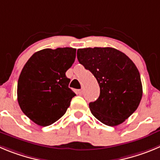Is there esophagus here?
I'll return each instance as SVG.
<instances>
[{"label":"esophagus","mask_w":160,"mask_h":160,"mask_svg":"<svg viewBox=\"0 0 160 160\" xmlns=\"http://www.w3.org/2000/svg\"><path fill=\"white\" fill-rule=\"evenodd\" d=\"M83 91L82 90V89H80V90H78V94L79 95H83Z\"/></svg>","instance_id":"esophagus-1"}]
</instances>
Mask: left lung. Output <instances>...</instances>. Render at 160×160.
I'll return each instance as SVG.
<instances>
[{
    "mask_svg": "<svg viewBox=\"0 0 160 160\" xmlns=\"http://www.w3.org/2000/svg\"><path fill=\"white\" fill-rule=\"evenodd\" d=\"M77 59L93 74L100 88L98 99L89 103L92 114L109 126L125 122L142 98L141 76L135 64L111 47L78 49Z\"/></svg>",
    "mask_w": 160,
    "mask_h": 160,
    "instance_id": "8db88e82",
    "label": "left lung"
}]
</instances>
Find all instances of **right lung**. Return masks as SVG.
Instances as JSON below:
<instances>
[{"instance_id":"1","label":"right lung","mask_w":160,"mask_h":160,"mask_svg":"<svg viewBox=\"0 0 160 160\" xmlns=\"http://www.w3.org/2000/svg\"><path fill=\"white\" fill-rule=\"evenodd\" d=\"M77 50L44 49L35 53L22 69L17 99L23 114L40 126L62 117L76 94L68 88L65 72L72 65Z\"/></svg>"}]
</instances>
